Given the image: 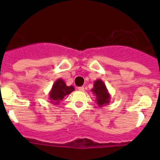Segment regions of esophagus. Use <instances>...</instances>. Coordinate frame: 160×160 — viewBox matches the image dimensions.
Masks as SVG:
<instances>
[{
    "instance_id": "esophagus-1",
    "label": "esophagus",
    "mask_w": 160,
    "mask_h": 160,
    "mask_svg": "<svg viewBox=\"0 0 160 160\" xmlns=\"http://www.w3.org/2000/svg\"><path fill=\"white\" fill-rule=\"evenodd\" d=\"M77 90H80V91H83L84 90V88L83 87H79V88H77Z\"/></svg>"
}]
</instances>
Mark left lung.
Returning <instances> with one entry per match:
<instances>
[{"label": "left lung", "instance_id": "obj_1", "mask_svg": "<svg viewBox=\"0 0 160 160\" xmlns=\"http://www.w3.org/2000/svg\"><path fill=\"white\" fill-rule=\"evenodd\" d=\"M93 94L96 96V102L100 108L104 107L109 104L111 95L108 90L106 85L101 79L96 80L93 83V88L91 89Z\"/></svg>", "mask_w": 160, "mask_h": 160}]
</instances>
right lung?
Listing matches in <instances>:
<instances>
[{"label":"right lung","instance_id":"obj_1","mask_svg":"<svg viewBox=\"0 0 160 160\" xmlns=\"http://www.w3.org/2000/svg\"><path fill=\"white\" fill-rule=\"evenodd\" d=\"M75 89L72 86H67L62 79H58L53 83L49 91L50 102L54 104H59L66 95L70 94Z\"/></svg>","mask_w":160,"mask_h":160}]
</instances>
